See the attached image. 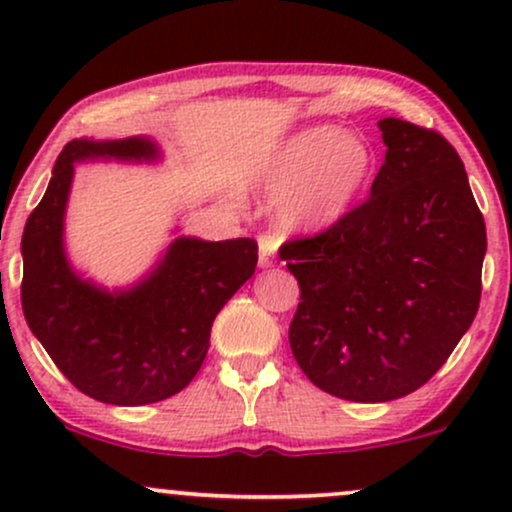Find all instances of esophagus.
I'll use <instances>...</instances> for the list:
<instances>
[{
	"label": "esophagus",
	"instance_id": "obj_1",
	"mask_svg": "<svg viewBox=\"0 0 512 512\" xmlns=\"http://www.w3.org/2000/svg\"><path fill=\"white\" fill-rule=\"evenodd\" d=\"M274 252H276L274 238L262 236V238H260V267H262V269L272 267V264H274Z\"/></svg>",
	"mask_w": 512,
	"mask_h": 512
}]
</instances>
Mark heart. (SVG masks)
Wrapping results in <instances>:
<instances>
[{
  "label": "heart",
  "instance_id": "1",
  "mask_svg": "<svg viewBox=\"0 0 512 512\" xmlns=\"http://www.w3.org/2000/svg\"><path fill=\"white\" fill-rule=\"evenodd\" d=\"M373 170V151L330 125L291 134L264 170L274 219L284 231H325L354 207Z\"/></svg>",
  "mask_w": 512,
  "mask_h": 512
}]
</instances>
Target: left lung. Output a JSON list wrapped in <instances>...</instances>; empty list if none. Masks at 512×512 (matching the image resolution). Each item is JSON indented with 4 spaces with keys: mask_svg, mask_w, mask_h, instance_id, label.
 Listing matches in <instances>:
<instances>
[{
    "mask_svg": "<svg viewBox=\"0 0 512 512\" xmlns=\"http://www.w3.org/2000/svg\"><path fill=\"white\" fill-rule=\"evenodd\" d=\"M387 146L370 197L279 250L301 286L291 351L313 385L349 402L419 390L479 310L484 216L462 158L407 120L378 122Z\"/></svg>",
    "mask_w": 512,
    "mask_h": 512,
    "instance_id": "left-lung-1",
    "label": "left lung"
}]
</instances>
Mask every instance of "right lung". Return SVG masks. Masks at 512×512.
Segmentation results:
<instances>
[{"label":"right lung","instance_id":"add662e5","mask_svg":"<svg viewBox=\"0 0 512 512\" xmlns=\"http://www.w3.org/2000/svg\"><path fill=\"white\" fill-rule=\"evenodd\" d=\"M158 158L149 137L74 139L57 156L21 238L28 327L76 390L117 407L161 402L190 385L207 356L214 317L257 267L252 238L178 236L127 289L110 291L76 272L64 248L74 163Z\"/></svg>","mask_w":512,"mask_h":512}]
</instances>
